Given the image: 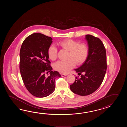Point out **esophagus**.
<instances>
[{
  "instance_id": "1",
  "label": "esophagus",
  "mask_w": 127,
  "mask_h": 127,
  "mask_svg": "<svg viewBox=\"0 0 127 127\" xmlns=\"http://www.w3.org/2000/svg\"><path fill=\"white\" fill-rule=\"evenodd\" d=\"M67 75V74H64V73L61 74V76L62 77H64V76H66Z\"/></svg>"
}]
</instances>
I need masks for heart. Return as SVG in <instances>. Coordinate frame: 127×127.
<instances>
[{
    "instance_id": "1",
    "label": "heart",
    "mask_w": 127,
    "mask_h": 127,
    "mask_svg": "<svg viewBox=\"0 0 127 127\" xmlns=\"http://www.w3.org/2000/svg\"><path fill=\"white\" fill-rule=\"evenodd\" d=\"M59 46L69 52L67 61H59L54 65V68L61 73H67L77 65L82 64L87 59L89 48L85 43H80L71 39L60 42ZM58 49L54 45L50 46L48 50L49 58L52 60L57 59Z\"/></svg>"
}]
</instances>
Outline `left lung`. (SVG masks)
<instances>
[{
  "instance_id": "left-lung-1",
  "label": "left lung",
  "mask_w": 127,
  "mask_h": 127,
  "mask_svg": "<svg viewBox=\"0 0 127 127\" xmlns=\"http://www.w3.org/2000/svg\"><path fill=\"white\" fill-rule=\"evenodd\" d=\"M85 39L88 42V56L80 67L74 69L81 78L76 77L75 81L70 85L71 90L80 96L95 92L102 83L107 69L106 49L102 42L89 34L86 35Z\"/></svg>"
}]
</instances>
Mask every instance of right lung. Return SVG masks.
I'll return each mask as SVG.
<instances>
[{"mask_svg": "<svg viewBox=\"0 0 127 127\" xmlns=\"http://www.w3.org/2000/svg\"><path fill=\"white\" fill-rule=\"evenodd\" d=\"M52 38L40 33H34L26 38L20 51L19 68L24 85L30 93L38 97H47L55 90L58 72L52 71L48 50ZM50 71L49 76L44 73Z\"/></svg>", "mask_w": 127, "mask_h": 127, "instance_id": "1", "label": "right lung"}]
</instances>
